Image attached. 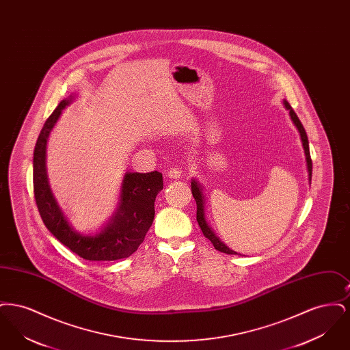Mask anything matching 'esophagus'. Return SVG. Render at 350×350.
<instances>
[{"label":"esophagus","instance_id":"34e87169","mask_svg":"<svg viewBox=\"0 0 350 350\" xmlns=\"http://www.w3.org/2000/svg\"><path fill=\"white\" fill-rule=\"evenodd\" d=\"M181 173H183L181 167H170V169L167 172V177L172 178V180H177V178H180V177H181Z\"/></svg>","mask_w":350,"mask_h":350}]
</instances>
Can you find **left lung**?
Here are the masks:
<instances>
[{
  "mask_svg": "<svg viewBox=\"0 0 350 350\" xmlns=\"http://www.w3.org/2000/svg\"><path fill=\"white\" fill-rule=\"evenodd\" d=\"M283 105L286 107V110L288 111L290 118L293 120V123L295 124V127L298 129V133L300 135V140H301V146H303V150H304V156H306V163H307V172H308V181L311 183V178H312V161H311V156H310V147H308V137H307V133L306 130L303 127V124L300 123L299 118L297 117L295 111L293 110V107L290 106V103L286 100H283ZM191 193H193V197L197 202V220H198V224H200V230L203 234L213 243V245L215 247V250L219 252H223V253H227V254H237V252L230 250L219 237H217L215 232L211 230V227L208 226L207 223V219H206V213H204V196H203V187L197 180H191Z\"/></svg>",
  "mask_w": 350,
  "mask_h": 350,
  "instance_id": "left-lung-1",
  "label": "left lung"
}]
</instances>
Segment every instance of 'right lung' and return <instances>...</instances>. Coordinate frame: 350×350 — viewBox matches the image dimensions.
<instances>
[{
  "label": "right lung",
  "instance_id": "1",
  "mask_svg": "<svg viewBox=\"0 0 350 350\" xmlns=\"http://www.w3.org/2000/svg\"><path fill=\"white\" fill-rule=\"evenodd\" d=\"M76 98L62 100L46 120L33 150V196L44 226L63 245L89 261L127 258L143 243L154 217V200L163 190V174L126 172L119 193L117 211L94 233L77 232L68 221L51 190L46 152L47 142L63 110Z\"/></svg>",
  "mask_w": 350,
  "mask_h": 350
}]
</instances>
